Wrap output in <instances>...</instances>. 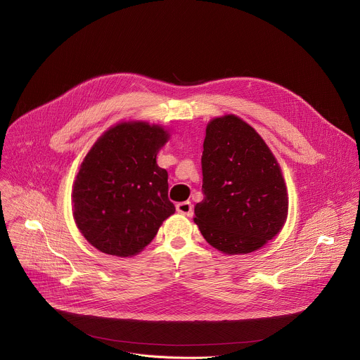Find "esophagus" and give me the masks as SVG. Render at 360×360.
Masks as SVG:
<instances>
[{"label":"esophagus","instance_id":"obj_1","mask_svg":"<svg viewBox=\"0 0 360 360\" xmlns=\"http://www.w3.org/2000/svg\"><path fill=\"white\" fill-rule=\"evenodd\" d=\"M176 211L182 215H186V217H191L193 210H192V204L189 201H184V202H179L176 204Z\"/></svg>","mask_w":360,"mask_h":360}]
</instances>
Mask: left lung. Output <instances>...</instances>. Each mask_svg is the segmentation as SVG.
<instances>
[{
    "label": "left lung",
    "mask_w": 360,
    "mask_h": 360,
    "mask_svg": "<svg viewBox=\"0 0 360 360\" xmlns=\"http://www.w3.org/2000/svg\"><path fill=\"white\" fill-rule=\"evenodd\" d=\"M204 200L195 224L218 251L264 247L285 224L288 195L278 162L257 130L236 115L210 120L202 152Z\"/></svg>",
    "instance_id": "obj_1"
}]
</instances>
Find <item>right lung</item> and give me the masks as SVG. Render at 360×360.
<instances>
[{"label": "right lung", "instance_id": "add662e5", "mask_svg": "<svg viewBox=\"0 0 360 360\" xmlns=\"http://www.w3.org/2000/svg\"><path fill=\"white\" fill-rule=\"evenodd\" d=\"M160 124L120 122L94 142L76 175L73 217L83 237L102 252L134 257L175 212L168 172L156 155L169 141Z\"/></svg>", "mask_w": 360, "mask_h": 360}]
</instances>
